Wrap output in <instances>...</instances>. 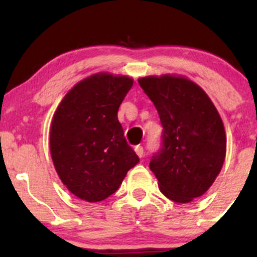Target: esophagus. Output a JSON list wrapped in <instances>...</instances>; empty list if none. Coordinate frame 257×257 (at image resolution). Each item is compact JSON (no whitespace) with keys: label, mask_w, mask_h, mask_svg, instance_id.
Segmentation results:
<instances>
[{"label":"esophagus","mask_w":257,"mask_h":257,"mask_svg":"<svg viewBox=\"0 0 257 257\" xmlns=\"http://www.w3.org/2000/svg\"><path fill=\"white\" fill-rule=\"evenodd\" d=\"M134 150H135V152H137V155L139 156V157H140V158L144 157V147L143 146H140V145L135 146Z\"/></svg>","instance_id":"1"}]
</instances>
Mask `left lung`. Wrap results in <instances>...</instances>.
<instances>
[{
	"instance_id": "1",
	"label": "left lung",
	"mask_w": 257,
	"mask_h": 257,
	"mask_svg": "<svg viewBox=\"0 0 257 257\" xmlns=\"http://www.w3.org/2000/svg\"><path fill=\"white\" fill-rule=\"evenodd\" d=\"M139 84L157 108L163 132L150 169L161 191L176 203L204 194L226 156L222 119L209 96L190 79L144 77Z\"/></svg>"
}]
</instances>
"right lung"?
Here are the masks:
<instances>
[{
	"label": "right lung",
	"mask_w": 257,
	"mask_h": 257,
	"mask_svg": "<svg viewBox=\"0 0 257 257\" xmlns=\"http://www.w3.org/2000/svg\"><path fill=\"white\" fill-rule=\"evenodd\" d=\"M132 85L125 76L96 73L76 84L55 111L49 140L53 163L78 198L106 199L139 163L117 118Z\"/></svg>",
	"instance_id": "obj_1"
}]
</instances>
